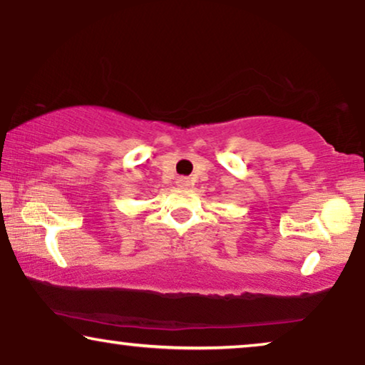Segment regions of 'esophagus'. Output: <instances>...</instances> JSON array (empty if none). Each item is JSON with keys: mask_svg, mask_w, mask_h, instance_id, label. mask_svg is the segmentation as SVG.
<instances>
[{"mask_svg": "<svg viewBox=\"0 0 365 365\" xmlns=\"http://www.w3.org/2000/svg\"><path fill=\"white\" fill-rule=\"evenodd\" d=\"M176 184H178V186L181 187V189H186V187L191 186V181H189L187 178H179L178 181H176Z\"/></svg>", "mask_w": 365, "mask_h": 365, "instance_id": "1", "label": "esophagus"}]
</instances>
